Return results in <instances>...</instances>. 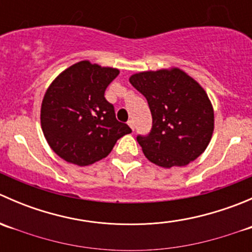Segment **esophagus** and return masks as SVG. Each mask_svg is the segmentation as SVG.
<instances>
[{
	"label": "esophagus",
	"mask_w": 252,
	"mask_h": 252,
	"mask_svg": "<svg viewBox=\"0 0 252 252\" xmlns=\"http://www.w3.org/2000/svg\"><path fill=\"white\" fill-rule=\"evenodd\" d=\"M128 126H130L131 130H134V129H135V128H134V122H133V121H129V122H128Z\"/></svg>",
	"instance_id": "obj_1"
}]
</instances>
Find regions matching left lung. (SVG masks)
<instances>
[{
    "label": "left lung",
    "mask_w": 252,
    "mask_h": 252,
    "mask_svg": "<svg viewBox=\"0 0 252 252\" xmlns=\"http://www.w3.org/2000/svg\"><path fill=\"white\" fill-rule=\"evenodd\" d=\"M129 81L145 96L151 111V130L136 136L146 158L163 168L196 159L207 147L215 126L212 105L199 83L178 68L138 73Z\"/></svg>",
    "instance_id": "1"
}]
</instances>
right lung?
I'll return each instance as SVG.
<instances>
[{"instance_id": "1", "label": "right lung", "mask_w": 252, "mask_h": 252, "mask_svg": "<svg viewBox=\"0 0 252 252\" xmlns=\"http://www.w3.org/2000/svg\"><path fill=\"white\" fill-rule=\"evenodd\" d=\"M118 69L81 61L53 80L41 106V128L51 149L64 161L89 166L105 158L118 139L131 133L118 122L105 91Z\"/></svg>"}]
</instances>
